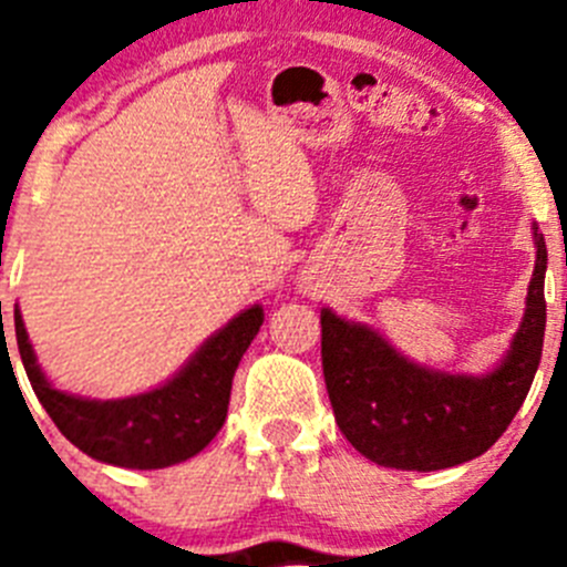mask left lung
<instances>
[{
  "instance_id": "1",
  "label": "left lung",
  "mask_w": 567,
  "mask_h": 567,
  "mask_svg": "<svg viewBox=\"0 0 567 567\" xmlns=\"http://www.w3.org/2000/svg\"><path fill=\"white\" fill-rule=\"evenodd\" d=\"M528 309L508 358L485 378L429 372L398 354L372 329L320 312V360L332 412L346 440L372 463L437 471L468 463L503 437L528 394L545 338V238Z\"/></svg>"
}]
</instances>
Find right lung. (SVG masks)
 I'll return each mask as SVG.
<instances>
[{"mask_svg":"<svg viewBox=\"0 0 567 567\" xmlns=\"http://www.w3.org/2000/svg\"><path fill=\"white\" fill-rule=\"evenodd\" d=\"M260 323V307L240 312L162 389L124 400H82L59 392L44 380L28 343L22 315L19 309L13 312L24 372L59 432L87 457L142 471L167 468L195 457L221 432L235 369Z\"/></svg>","mask_w":567,"mask_h":567,"instance_id":"obj_1","label":"right lung"}]
</instances>
